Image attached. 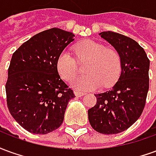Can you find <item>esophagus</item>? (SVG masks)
I'll return each mask as SVG.
<instances>
[{
	"mask_svg": "<svg viewBox=\"0 0 156 156\" xmlns=\"http://www.w3.org/2000/svg\"><path fill=\"white\" fill-rule=\"evenodd\" d=\"M74 94L75 96H77V97H82V96H83V95H84V93H83V92L75 91Z\"/></svg>",
	"mask_w": 156,
	"mask_h": 156,
	"instance_id": "34e87169",
	"label": "esophagus"
}]
</instances>
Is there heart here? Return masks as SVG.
Segmentation results:
<instances>
[{"label":"heart","instance_id":"obj_1","mask_svg":"<svg viewBox=\"0 0 156 156\" xmlns=\"http://www.w3.org/2000/svg\"><path fill=\"white\" fill-rule=\"evenodd\" d=\"M78 59L88 60L84 72L87 75L73 79L71 87L78 91L94 90L102 86L107 88L117 81L121 73L120 57L117 51L106 48L105 45L94 40H86L76 47ZM56 68L63 80L70 81L77 73V63L67 50L57 58Z\"/></svg>","mask_w":156,"mask_h":156}]
</instances>
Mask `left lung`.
Wrapping results in <instances>:
<instances>
[{"label": "left lung", "instance_id": "obj_1", "mask_svg": "<svg viewBox=\"0 0 156 156\" xmlns=\"http://www.w3.org/2000/svg\"><path fill=\"white\" fill-rule=\"evenodd\" d=\"M102 38L115 48L121 60V73L114 87L94 94L97 103L88 110L93 129L100 134L123 132L140 117L149 90L150 60L137 41L114 32H102Z\"/></svg>", "mask_w": 156, "mask_h": 156}]
</instances>
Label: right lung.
Returning <instances> with one entry per match:
<instances>
[{
  "instance_id": "1",
  "label": "right lung",
  "mask_w": 156,
  "mask_h": 156,
  "mask_svg": "<svg viewBox=\"0 0 156 156\" xmlns=\"http://www.w3.org/2000/svg\"><path fill=\"white\" fill-rule=\"evenodd\" d=\"M74 34L59 28L39 32L12 55L5 84L12 117L26 130L46 134L61 126L73 92L58 74L59 53L74 41Z\"/></svg>"
}]
</instances>
